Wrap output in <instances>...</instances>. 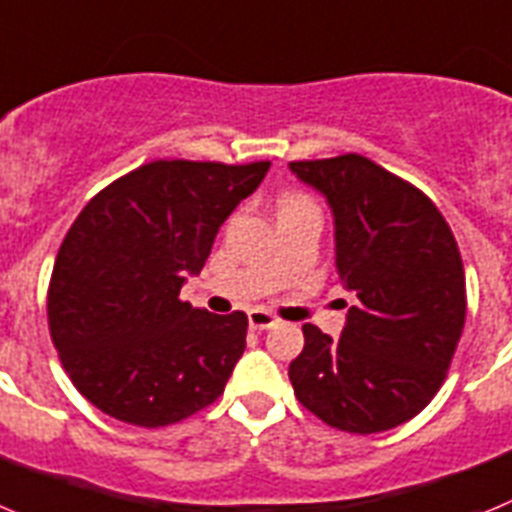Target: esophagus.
<instances>
[{"label":"esophagus","instance_id":"34e87169","mask_svg":"<svg viewBox=\"0 0 512 512\" xmlns=\"http://www.w3.org/2000/svg\"><path fill=\"white\" fill-rule=\"evenodd\" d=\"M247 319H250L252 329H270V326L278 324V316H273V313L265 311V308H252V311L247 313Z\"/></svg>","mask_w":512,"mask_h":512}]
</instances>
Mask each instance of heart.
<instances>
[{
	"mask_svg": "<svg viewBox=\"0 0 512 512\" xmlns=\"http://www.w3.org/2000/svg\"><path fill=\"white\" fill-rule=\"evenodd\" d=\"M296 209H316V204H313L308 196H303V193H285L278 204V214H283V211H296Z\"/></svg>",
	"mask_w": 512,
	"mask_h": 512,
	"instance_id": "1",
	"label": "heart"
}]
</instances>
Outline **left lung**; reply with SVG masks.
I'll return each mask as SVG.
<instances>
[{"instance_id": "8db88e82", "label": "left lung", "mask_w": 512, "mask_h": 512, "mask_svg": "<svg viewBox=\"0 0 512 512\" xmlns=\"http://www.w3.org/2000/svg\"><path fill=\"white\" fill-rule=\"evenodd\" d=\"M290 170L331 206L336 270L354 306L339 339L303 324L288 377L324 423L380 434L431 403L457 352L467 316L457 239L426 193L362 155Z\"/></svg>"}]
</instances>
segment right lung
Returning <instances> with one entry per match:
<instances>
[{
	"label": "right lung",
	"mask_w": 512,
	"mask_h": 512,
	"mask_svg": "<svg viewBox=\"0 0 512 512\" xmlns=\"http://www.w3.org/2000/svg\"><path fill=\"white\" fill-rule=\"evenodd\" d=\"M267 168L155 160L78 214L50 275L48 326L71 382L101 413L158 428L224 393L247 316H216L178 296Z\"/></svg>",
	"instance_id": "1"
}]
</instances>
